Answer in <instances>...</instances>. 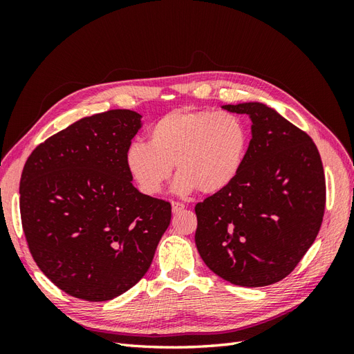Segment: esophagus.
Wrapping results in <instances>:
<instances>
[{
	"instance_id": "1",
	"label": "esophagus",
	"mask_w": 354,
	"mask_h": 354,
	"mask_svg": "<svg viewBox=\"0 0 354 354\" xmlns=\"http://www.w3.org/2000/svg\"><path fill=\"white\" fill-rule=\"evenodd\" d=\"M171 207H173V212H174V214H177V212H180V211H183V209H185V203L173 201V202H171Z\"/></svg>"
}]
</instances>
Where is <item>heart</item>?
Instances as JSON below:
<instances>
[{"label":"heart","mask_w":354,"mask_h":354,"mask_svg":"<svg viewBox=\"0 0 354 354\" xmlns=\"http://www.w3.org/2000/svg\"><path fill=\"white\" fill-rule=\"evenodd\" d=\"M248 128L230 112L177 109L149 130V145L134 142L125 152V165L137 187L156 195L173 174L180 195L199 190L217 194L236 178L248 147Z\"/></svg>","instance_id":"heart-1"}]
</instances>
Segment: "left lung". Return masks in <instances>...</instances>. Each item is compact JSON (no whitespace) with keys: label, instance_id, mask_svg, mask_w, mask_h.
<instances>
[{"label":"left lung","instance_id":"obj_1","mask_svg":"<svg viewBox=\"0 0 354 354\" xmlns=\"http://www.w3.org/2000/svg\"><path fill=\"white\" fill-rule=\"evenodd\" d=\"M246 113L252 138L239 174L196 203V248L233 285L282 281L315 242L325 211V174L308 134L259 102L224 104Z\"/></svg>","mask_w":354,"mask_h":354}]
</instances>
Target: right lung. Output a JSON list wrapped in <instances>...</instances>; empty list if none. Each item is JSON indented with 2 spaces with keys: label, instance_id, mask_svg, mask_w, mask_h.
<instances>
[{
  "label": "right lung",
  "instance_id": "obj_1",
  "mask_svg": "<svg viewBox=\"0 0 354 354\" xmlns=\"http://www.w3.org/2000/svg\"><path fill=\"white\" fill-rule=\"evenodd\" d=\"M142 115L82 118L35 147L20 178V216L37 266L62 291L108 301L149 270L171 203L133 186L125 152Z\"/></svg>",
  "mask_w": 354,
  "mask_h": 354
}]
</instances>
